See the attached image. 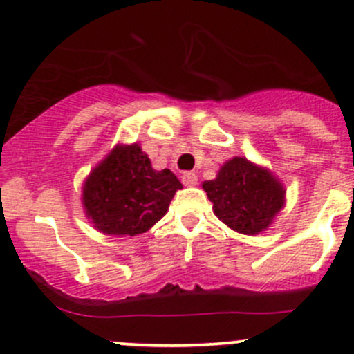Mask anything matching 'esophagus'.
Returning a JSON list of instances; mask_svg holds the SVG:
<instances>
[{"label":"esophagus","mask_w":354,"mask_h":354,"mask_svg":"<svg viewBox=\"0 0 354 354\" xmlns=\"http://www.w3.org/2000/svg\"><path fill=\"white\" fill-rule=\"evenodd\" d=\"M181 181H183L185 187H195L198 181L197 174L192 173V171H187V173H183V176H181Z\"/></svg>","instance_id":"34e87169"}]
</instances>
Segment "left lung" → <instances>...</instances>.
I'll return each instance as SVG.
<instances>
[{"instance_id":"8db88e82","label":"left lung","mask_w":354,"mask_h":354,"mask_svg":"<svg viewBox=\"0 0 354 354\" xmlns=\"http://www.w3.org/2000/svg\"><path fill=\"white\" fill-rule=\"evenodd\" d=\"M202 188L214 203V214L241 234H259L272 224L284 207L283 183L266 167L245 157L223 164L216 180L203 181Z\"/></svg>"}]
</instances>
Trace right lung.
<instances>
[{
  "mask_svg": "<svg viewBox=\"0 0 354 354\" xmlns=\"http://www.w3.org/2000/svg\"><path fill=\"white\" fill-rule=\"evenodd\" d=\"M180 188L169 169L152 167L140 145H116L85 180L82 203L101 233L135 236L162 219Z\"/></svg>",
  "mask_w": 354,
  "mask_h": 354,
  "instance_id": "right-lung-1",
  "label": "right lung"
}]
</instances>
